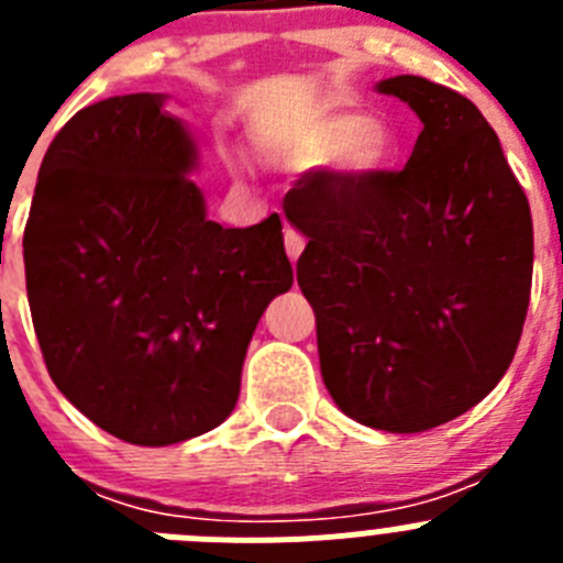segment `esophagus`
<instances>
[{"instance_id": "esophagus-1", "label": "esophagus", "mask_w": 563, "mask_h": 563, "mask_svg": "<svg viewBox=\"0 0 563 563\" xmlns=\"http://www.w3.org/2000/svg\"><path fill=\"white\" fill-rule=\"evenodd\" d=\"M285 251L287 256H290V262H296V258L301 256V251H305V236L298 231H292V228H285Z\"/></svg>"}]
</instances>
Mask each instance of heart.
I'll return each mask as SVG.
<instances>
[{
  "label": "heart",
  "instance_id": "obj_1",
  "mask_svg": "<svg viewBox=\"0 0 563 563\" xmlns=\"http://www.w3.org/2000/svg\"><path fill=\"white\" fill-rule=\"evenodd\" d=\"M282 152L301 166H316L338 154V163L346 172L366 177L389 166L395 141L383 126L366 123L361 112L338 103H321L287 129Z\"/></svg>",
  "mask_w": 563,
  "mask_h": 563
}]
</instances>
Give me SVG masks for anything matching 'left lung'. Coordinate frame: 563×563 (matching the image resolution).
Wrapping results in <instances>:
<instances>
[{
    "label": "left lung",
    "instance_id": "obj_1",
    "mask_svg": "<svg viewBox=\"0 0 563 563\" xmlns=\"http://www.w3.org/2000/svg\"><path fill=\"white\" fill-rule=\"evenodd\" d=\"M377 89L422 121L406 168L301 174L285 213L307 236L298 287L332 400L369 429L417 434L465 415L514 361L533 220L499 137L465 96L420 76Z\"/></svg>",
    "mask_w": 563,
    "mask_h": 563
}]
</instances>
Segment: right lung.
<instances>
[{"label":"right lung","mask_w":563,"mask_h":563,"mask_svg":"<svg viewBox=\"0 0 563 563\" xmlns=\"http://www.w3.org/2000/svg\"><path fill=\"white\" fill-rule=\"evenodd\" d=\"M157 92L81 109L53 137L24 225V278L64 397L132 445L233 411L258 318L292 285L282 220L222 228L186 174L194 143Z\"/></svg>","instance_id":"add662e5"}]
</instances>
